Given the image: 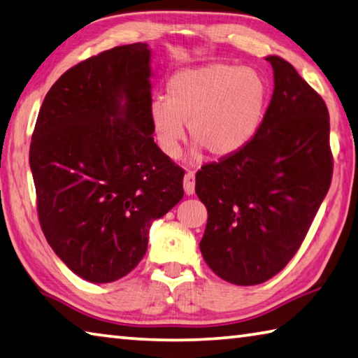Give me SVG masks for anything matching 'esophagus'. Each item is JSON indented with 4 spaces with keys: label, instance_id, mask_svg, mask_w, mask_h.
Here are the masks:
<instances>
[{
    "label": "esophagus",
    "instance_id": "obj_1",
    "mask_svg": "<svg viewBox=\"0 0 358 358\" xmlns=\"http://www.w3.org/2000/svg\"><path fill=\"white\" fill-rule=\"evenodd\" d=\"M183 186H185V192L187 196H192L194 191H196V177H194V172L187 171L183 180Z\"/></svg>",
    "mask_w": 358,
    "mask_h": 358
}]
</instances>
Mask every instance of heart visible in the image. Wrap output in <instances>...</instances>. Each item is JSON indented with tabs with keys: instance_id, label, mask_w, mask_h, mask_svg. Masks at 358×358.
I'll return each mask as SVG.
<instances>
[{
	"instance_id": "heart-1",
	"label": "heart",
	"mask_w": 358,
	"mask_h": 358,
	"mask_svg": "<svg viewBox=\"0 0 358 358\" xmlns=\"http://www.w3.org/2000/svg\"><path fill=\"white\" fill-rule=\"evenodd\" d=\"M268 87L253 69L208 64L169 80L166 100L152 101L148 117L161 150L178 158L185 125L192 142L222 158L241 150L263 120Z\"/></svg>"
}]
</instances>
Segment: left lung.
I'll return each instance as SVG.
<instances>
[{"instance_id":"obj_1","label":"left lung","mask_w":358,"mask_h":358,"mask_svg":"<svg viewBox=\"0 0 358 358\" xmlns=\"http://www.w3.org/2000/svg\"><path fill=\"white\" fill-rule=\"evenodd\" d=\"M266 61L274 94L258 131L196 175L208 210L201 255L214 274L243 287L269 280L296 255L334 173L326 101L288 61Z\"/></svg>"}]
</instances>
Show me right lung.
<instances>
[{
    "label": "right lung",
    "instance_id": "1",
    "mask_svg": "<svg viewBox=\"0 0 358 358\" xmlns=\"http://www.w3.org/2000/svg\"><path fill=\"white\" fill-rule=\"evenodd\" d=\"M150 50L103 51L61 75L29 147L37 214L51 249L92 283L125 277L148 229L183 199L185 171L153 141Z\"/></svg>",
    "mask_w": 358,
    "mask_h": 358
}]
</instances>
